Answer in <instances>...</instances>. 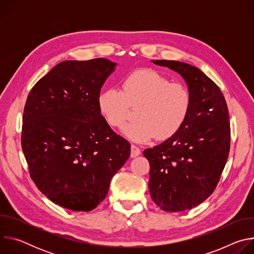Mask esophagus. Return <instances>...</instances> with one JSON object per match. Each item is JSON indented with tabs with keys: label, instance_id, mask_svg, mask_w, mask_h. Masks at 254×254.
I'll return each instance as SVG.
<instances>
[{
	"label": "esophagus",
	"instance_id": "1",
	"mask_svg": "<svg viewBox=\"0 0 254 254\" xmlns=\"http://www.w3.org/2000/svg\"><path fill=\"white\" fill-rule=\"evenodd\" d=\"M139 155H140L139 148L134 146V144H131V147H130V156H131V158H135Z\"/></svg>",
	"mask_w": 254,
	"mask_h": 254
}]
</instances>
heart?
Listing matches in <instances>:
<instances>
[{
  "label": "heart",
  "mask_w": 254,
  "mask_h": 254,
  "mask_svg": "<svg viewBox=\"0 0 254 254\" xmlns=\"http://www.w3.org/2000/svg\"><path fill=\"white\" fill-rule=\"evenodd\" d=\"M122 89L107 88L98 96V107L106 123L122 127L130 106L137 107L135 122L124 127V134L136 142L154 137L167 139L185 123L191 106L188 88L179 82H170L153 69H140L127 76Z\"/></svg>",
  "instance_id": "obj_1"
}]
</instances>
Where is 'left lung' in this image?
Instances as JSON below:
<instances>
[{"mask_svg":"<svg viewBox=\"0 0 254 254\" xmlns=\"http://www.w3.org/2000/svg\"><path fill=\"white\" fill-rule=\"evenodd\" d=\"M153 62L185 79L191 106L173 136L143 151L151 167L150 194L164 211H185L206 200L219 182L230 150L228 108L219 87L199 68L174 60Z\"/></svg>","mask_w":254,"mask_h":254,"instance_id":"left-lung-1","label":"left lung"}]
</instances>
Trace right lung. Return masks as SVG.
<instances>
[{"label": "right lung", "instance_id": "1", "mask_svg": "<svg viewBox=\"0 0 254 254\" xmlns=\"http://www.w3.org/2000/svg\"><path fill=\"white\" fill-rule=\"evenodd\" d=\"M117 63L105 58L68 60L31 89L21 143L30 177L53 203L91 211L106 197L130 144L101 116L98 96Z\"/></svg>", "mask_w": 254, "mask_h": 254}]
</instances>
